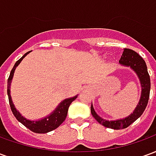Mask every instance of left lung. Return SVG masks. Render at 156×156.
<instances>
[{
	"mask_svg": "<svg viewBox=\"0 0 156 156\" xmlns=\"http://www.w3.org/2000/svg\"><path fill=\"white\" fill-rule=\"evenodd\" d=\"M119 63L124 66H129L137 73L141 83L142 94H141L140 103L133 112V114H131L129 116L123 119L115 121L105 120L95 113L93 105H91V114L95 119L105 127L110 128L114 129H122L129 127L138 118L140 117L147 106L149 98H150V91H151V78L148 73L147 66L144 59L136 51L129 48H125L119 59Z\"/></svg>",
	"mask_w": 156,
	"mask_h": 156,
	"instance_id": "left-lung-1",
	"label": "left lung"
}]
</instances>
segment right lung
<instances>
[{"instance_id": "1", "label": "right lung", "mask_w": 156, "mask_h": 156, "mask_svg": "<svg viewBox=\"0 0 156 156\" xmlns=\"http://www.w3.org/2000/svg\"><path fill=\"white\" fill-rule=\"evenodd\" d=\"M29 52L30 51H27V53H25L22 58L19 59L18 61H16L14 67L12 69V71H11V73H10V76L8 78V81H7V94H8L9 104H10L11 109H12V113H13L16 119L19 122H21L24 126H26L27 129H29L30 130L34 132V133L46 134L48 132H50V131L57 129L63 123V121L65 120V119L67 117V115H68V107L70 106L72 102L74 101L75 99L77 98L78 96H75L73 98H67V99L63 100L51 115H50L48 117L44 118V119H42L41 120L30 121L27 120L23 116H22V115L16 109L15 106L12 104V98H11V94H10V85H11V82H12V79L13 78V74H14L16 68L18 66V64L22 62V59L25 58Z\"/></svg>"}]
</instances>
